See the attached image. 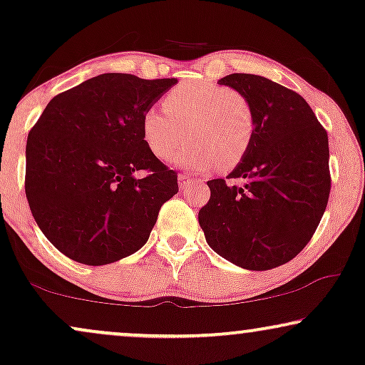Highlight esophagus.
I'll return each instance as SVG.
<instances>
[{"mask_svg": "<svg viewBox=\"0 0 365 365\" xmlns=\"http://www.w3.org/2000/svg\"><path fill=\"white\" fill-rule=\"evenodd\" d=\"M178 181H179V187L184 189V187L189 186V182L196 181V179H192L191 176H189L187 173H181V174H179V176H178ZM197 181H199V179H197Z\"/></svg>", "mask_w": 365, "mask_h": 365, "instance_id": "esophagus-1", "label": "esophagus"}]
</instances>
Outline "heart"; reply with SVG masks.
Returning a JSON list of instances; mask_svg holds the SVG:
<instances>
[{
  "instance_id": "obj_1",
  "label": "heart",
  "mask_w": 365,
  "mask_h": 365,
  "mask_svg": "<svg viewBox=\"0 0 365 365\" xmlns=\"http://www.w3.org/2000/svg\"><path fill=\"white\" fill-rule=\"evenodd\" d=\"M164 106L148 108L141 129L146 146L159 159H169L192 136L174 163L206 171L217 166L231 169L246 158L251 148L256 118L251 103L241 93L207 81H189L171 89Z\"/></svg>"
}]
</instances>
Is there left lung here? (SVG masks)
<instances>
[{
    "instance_id": "obj_1",
    "label": "left lung",
    "mask_w": 365,
    "mask_h": 365,
    "mask_svg": "<svg viewBox=\"0 0 365 365\" xmlns=\"http://www.w3.org/2000/svg\"><path fill=\"white\" fill-rule=\"evenodd\" d=\"M219 84L251 103L256 131L227 186L207 181L211 197L199 226L219 256L249 271H269L297 256L321 222L331 192L326 129L301 94L257 74L234 73Z\"/></svg>"
}]
</instances>
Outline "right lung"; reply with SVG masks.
Returning <instances> with one entry per match:
<instances>
[{
	"label": "right lung",
	"mask_w": 365,
	"mask_h": 365,
	"mask_svg": "<svg viewBox=\"0 0 365 365\" xmlns=\"http://www.w3.org/2000/svg\"><path fill=\"white\" fill-rule=\"evenodd\" d=\"M178 83L104 73L54 96L28 134L24 189L34 221L73 261L104 266L139 251L178 174L143 138V114ZM138 170H146L136 178Z\"/></svg>",
	"instance_id": "add662e5"
}]
</instances>
